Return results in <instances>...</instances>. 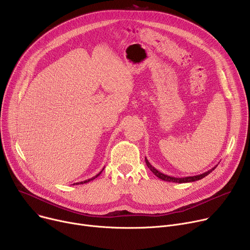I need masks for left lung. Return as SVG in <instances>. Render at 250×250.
I'll return each mask as SVG.
<instances>
[{
  "label": "left lung",
  "mask_w": 250,
  "mask_h": 250,
  "mask_svg": "<svg viewBox=\"0 0 250 250\" xmlns=\"http://www.w3.org/2000/svg\"><path fill=\"white\" fill-rule=\"evenodd\" d=\"M145 161H146V164L147 166V168L151 170L158 178L162 179L163 181H167V182H173V183H189V182H195V181H198V180H201L203 179L204 177H206L207 175H209L212 171H214L216 169V167H217V165L215 166V167H213L212 169H210L209 171L203 173V174H200V175H196V176H192V177H183V178H176V177H172V176H168V175H165L163 173H161L160 171H158L155 167H153V166L149 164V162L147 161L146 158H145Z\"/></svg>",
  "instance_id": "left-lung-1"
}]
</instances>
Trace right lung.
I'll list each match as a JSON object with an SVG mask.
<instances>
[{
    "mask_svg": "<svg viewBox=\"0 0 250 250\" xmlns=\"http://www.w3.org/2000/svg\"><path fill=\"white\" fill-rule=\"evenodd\" d=\"M104 169L101 171V172H99L97 175H95L94 177H92V178H90V179H87V180H85V181H82V182H79V183H75V184H73V185H79V184H85V183H88V182H90V181H92V180H94L95 178H97L99 175H101L102 174V172L104 171Z\"/></svg>",
    "mask_w": 250,
    "mask_h": 250,
    "instance_id": "obj_1",
    "label": "right lung"
}]
</instances>
